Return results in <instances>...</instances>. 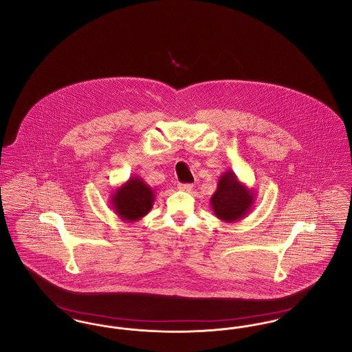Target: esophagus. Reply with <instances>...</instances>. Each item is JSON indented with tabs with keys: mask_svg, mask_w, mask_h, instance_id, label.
I'll use <instances>...</instances> for the list:
<instances>
[{
	"mask_svg": "<svg viewBox=\"0 0 352 352\" xmlns=\"http://www.w3.org/2000/svg\"><path fill=\"white\" fill-rule=\"evenodd\" d=\"M178 188L182 190V191H187V192H188V191L192 190V185H190V184H179Z\"/></svg>",
	"mask_w": 352,
	"mask_h": 352,
	"instance_id": "esophagus-1",
	"label": "esophagus"
}]
</instances>
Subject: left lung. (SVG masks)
<instances>
[{"label": "left lung", "mask_w": 352, "mask_h": 352, "mask_svg": "<svg viewBox=\"0 0 352 352\" xmlns=\"http://www.w3.org/2000/svg\"><path fill=\"white\" fill-rule=\"evenodd\" d=\"M255 202V190L242 184L232 170L219 177L218 186L210 198L212 212L222 222L232 223L243 219Z\"/></svg>", "instance_id": "left-lung-1"}]
</instances>
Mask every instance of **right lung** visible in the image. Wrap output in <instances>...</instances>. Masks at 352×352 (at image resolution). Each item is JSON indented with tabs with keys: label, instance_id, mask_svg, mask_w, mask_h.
<instances>
[{
	"label": "right lung",
	"instance_id": "obj_1",
	"mask_svg": "<svg viewBox=\"0 0 352 352\" xmlns=\"http://www.w3.org/2000/svg\"><path fill=\"white\" fill-rule=\"evenodd\" d=\"M154 190L141 177H130L110 195V206L120 219L137 222L148 214L154 205Z\"/></svg>",
	"mask_w": 352,
	"mask_h": 352
}]
</instances>
